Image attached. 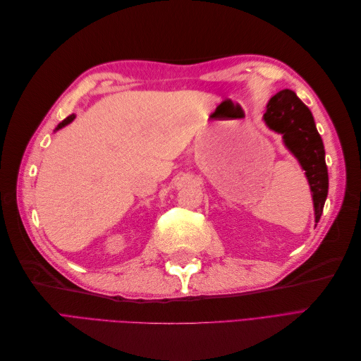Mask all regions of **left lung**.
Masks as SVG:
<instances>
[{
	"label": "left lung",
	"mask_w": 361,
	"mask_h": 361,
	"mask_svg": "<svg viewBox=\"0 0 361 361\" xmlns=\"http://www.w3.org/2000/svg\"><path fill=\"white\" fill-rule=\"evenodd\" d=\"M264 122L272 133L281 135L283 145L304 170L312 192L314 223H318L329 194V170L322 138L312 111L295 92L285 89L268 101Z\"/></svg>",
	"instance_id": "8db88e82"
}]
</instances>
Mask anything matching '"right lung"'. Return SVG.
<instances>
[{"label": "right lung", "mask_w": 361, "mask_h": 361, "mask_svg": "<svg viewBox=\"0 0 361 361\" xmlns=\"http://www.w3.org/2000/svg\"><path fill=\"white\" fill-rule=\"evenodd\" d=\"M73 118H75V114H71V116H68L66 118L63 120V122H60V123L57 125L56 130H59V129H61V128H64V126H68L69 123H72V122H73Z\"/></svg>", "instance_id": "right-lung-1"}]
</instances>
